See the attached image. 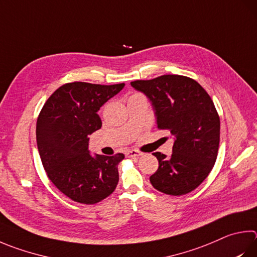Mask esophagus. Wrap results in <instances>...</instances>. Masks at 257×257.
<instances>
[{"instance_id":"obj_1","label":"esophagus","mask_w":257,"mask_h":257,"mask_svg":"<svg viewBox=\"0 0 257 257\" xmlns=\"http://www.w3.org/2000/svg\"><path fill=\"white\" fill-rule=\"evenodd\" d=\"M142 155V153H139L138 151H128L127 153H125V156L127 157H138V156H141Z\"/></svg>"}]
</instances>
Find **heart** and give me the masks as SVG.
<instances>
[{"mask_svg":"<svg viewBox=\"0 0 257 257\" xmlns=\"http://www.w3.org/2000/svg\"><path fill=\"white\" fill-rule=\"evenodd\" d=\"M134 95H141V94H134Z\"/></svg>","mask_w":257,"mask_h":257,"instance_id":"b5f03b06","label":"heart"}]
</instances>
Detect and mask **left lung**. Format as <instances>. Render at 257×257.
Here are the masks:
<instances>
[{
  "instance_id": "obj_1",
  "label": "left lung",
  "mask_w": 257,
  "mask_h": 257,
  "mask_svg": "<svg viewBox=\"0 0 257 257\" xmlns=\"http://www.w3.org/2000/svg\"><path fill=\"white\" fill-rule=\"evenodd\" d=\"M130 84L151 100L157 128L174 137L171 156L154 153L158 169L149 177L152 185L170 195L197 189L216 163L220 141V119L211 97L197 81L182 75Z\"/></svg>"
}]
</instances>
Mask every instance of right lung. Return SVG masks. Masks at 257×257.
<instances>
[{"mask_svg":"<svg viewBox=\"0 0 257 257\" xmlns=\"http://www.w3.org/2000/svg\"><path fill=\"white\" fill-rule=\"evenodd\" d=\"M124 83L101 85L73 82L58 87L37 120V146L49 180L75 202L94 204L113 192L123 154L92 156L88 136L101 128L96 112Z\"/></svg>","mask_w":257,"mask_h":257,"instance_id":"right-lung-1","label":"right lung"}]
</instances>
